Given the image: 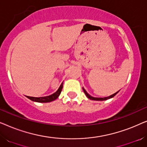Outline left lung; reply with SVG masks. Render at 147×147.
<instances>
[{
	"label": "left lung",
	"instance_id": "8db88e82",
	"mask_svg": "<svg viewBox=\"0 0 147 147\" xmlns=\"http://www.w3.org/2000/svg\"><path fill=\"white\" fill-rule=\"evenodd\" d=\"M82 89H83V90H84V94H86V96H87V97H88V98H89V99L92 100H98V101H103V100H108V99H110V98H113L114 96H116V94L118 93V92H119V91H118L117 92H116V93H114V94H112V95L110 96H108V97H105V98H94V97H92V96H90V94H88L87 93V92L86 91V90L84 89V88H82Z\"/></svg>",
	"mask_w": 147,
	"mask_h": 147
}]
</instances>
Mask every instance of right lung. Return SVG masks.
I'll use <instances>...</instances> for the list:
<instances>
[{"label":"right lung","instance_id":"obj_1","mask_svg":"<svg viewBox=\"0 0 147 147\" xmlns=\"http://www.w3.org/2000/svg\"><path fill=\"white\" fill-rule=\"evenodd\" d=\"M62 88H63V84H61L59 89L57 90V92H55V93L51 94V95L48 96H45V97H31V96H27V97L30 99L32 101L34 102H41V103H46V102H50L53 101L57 99V98L59 97V96L61 94Z\"/></svg>","mask_w":147,"mask_h":147}]
</instances>
